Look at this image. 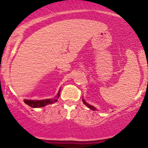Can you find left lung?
Instances as JSON below:
<instances>
[{"instance_id": "8db88e82", "label": "left lung", "mask_w": 148, "mask_h": 148, "mask_svg": "<svg viewBox=\"0 0 148 148\" xmlns=\"http://www.w3.org/2000/svg\"><path fill=\"white\" fill-rule=\"evenodd\" d=\"M83 102H84V104H86V106H87L88 108H90L91 110H93V111H95V110H96V108H95L94 106H92V105H90V104H88V103H86V101H85V100H84V99H83Z\"/></svg>"}]
</instances>
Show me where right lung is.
Wrapping results in <instances>:
<instances>
[{"label":"right lung","instance_id":"add662e5","mask_svg":"<svg viewBox=\"0 0 148 148\" xmlns=\"http://www.w3.org/2000/svg\"><path fill=\"white\" fill-rule=\"evenodd\" d=\"M59 96H60V90L57 94L56 97L54 99H42V100H31V99H24L25 103L33 108H40L47 106L48 104L55 103L58 101Z\"/></svg>","mask_w":148,"mask_h":148}]
</instances>
